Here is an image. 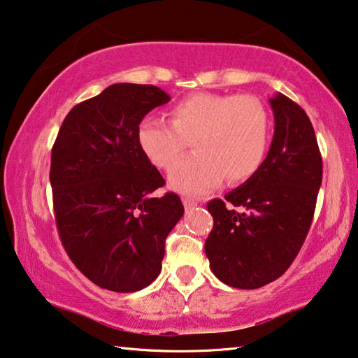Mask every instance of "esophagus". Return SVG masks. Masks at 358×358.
Segmentation results:
<instances>
[{
    "mask_svg": "<svg viewBox=\"0 0 358 358\" xmlns=\"http://www.w3.org/2000/svg\"><path fill=\"white\" fill-rule=\"evenodd\" d=\"M184 206H185V209L196 208L198 201H195V199H192V198H184Z\"/></svg>",
    "mask_w": 358,
    "mask_h": 358,
    "instance_id": "obj_1",
    "label": "esophagus"
}]
</instances>
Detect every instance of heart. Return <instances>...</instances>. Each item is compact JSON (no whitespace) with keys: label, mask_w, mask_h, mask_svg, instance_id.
Listing matches in <instances>:
<instances>
[{"label":"heart","mask_w":358,"mask_h":358,"mask_svg":"<svg viewBox=\"0 0 358 358\" xmlns=\"http://www.w3.org/2000/svg\"><path fill=\"white\" fill-rule=\"evenodd\" d=\"M169 124L146 116L136 127L138 148L150 165L169 169L190 141L196 152L176 164L169 185L182 193L242 182L258 171L271 141V119L253 96L199 92L168 110Z\"/></svg>","instance_id":"b5f03b06"}]
</instances>
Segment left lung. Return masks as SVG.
Wrapping results in <instances>:
<instances>
[{"label": "left lung", "instance_id": "1", "mask_svg": "<svg viewBox=\"0 0 358 358\" xmlns=\"http://www.w3.org/2000/svg\"><path fill=\"white\" fill-rule=\"evenodd\" d=\"M275 134L271 150L247 182L208 210L214 228L206 256L218 280L256 289L280 278L308 234L322 182V157L302 106L285 94L271 99Z\"/></svg>", "mask_w": 358, "mask_h": 358}]
</instances>
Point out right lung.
<instances>
[{
    "label": "right lung",
    "mask_w": 358,
    "mask_h": 358,
    "mask_svg": "<svg viewBox=\"0 0 358 358\" xmlns=\"http://www.w3.org/2000/svg\"><path fill=\"white\" fill-rule=\"evenodd\" d=\"M169 96L152 85L116 83L69 111L52 149L55 220L69 258L94 285L135 292L159 277L165 241L184 215L138 148L136 127Z\"/></svg>",
    "instance_id": "add662e5"
}]
</instances>
